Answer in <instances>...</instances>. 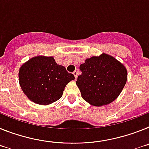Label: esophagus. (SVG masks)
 <instances>
[{"instance_id": "obj_1", "label": "esophagus", "mask_w": 149, "mask_h": 149, "mask_svg": "<svg viewBox=\"0 0 149 149\" xmlns=\"http://www.w3.org/2000/svg\"><path fill=\"white\" fill-rule=\"evenodd\" d=\"M73 74L74 75V76H75V79H76V78H77V71H76V70H75L74 72H73Z\"/></svg>"}]
</instances>
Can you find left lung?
Segmentation results:
<instances>
[{
    "instance_id": "left-lung-1",
    "label": "left lung",
    "mask_w": 149,
    "mask_h": 149,
    "mask_svg": "<svg viewBox=\"0 0 149 149\" xmlns=\"http://www.w3.org/2000/svg\"><path fill=\"white\" fill-rule=\"evenodd\" d=\"M82 74L76 85L85 101L95 107L107 105L118 97L127 82V70L113 57L102 54L80 64Z\"/></svg>"
}]
</instances>
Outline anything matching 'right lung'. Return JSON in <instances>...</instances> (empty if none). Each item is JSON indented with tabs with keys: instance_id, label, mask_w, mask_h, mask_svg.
<instances>
[{
	"instance_id": "right-lung-1",
	"label": "right lung",
	"mask_w": 149,
	"mask_h": 149,
	"mask_svg": "<svg viewBox=\"0 0 149 149\" xmlns=\"http://www.w3.org/2000/svg\"><path fill=\"white\" fill-rule=\"evenodd\" d=\"M19 78L23 92L31 100L48 105L61 97L67 84L75 77L52 57L37 56L21 67Z\"/></svg>"
}]
</instances>
